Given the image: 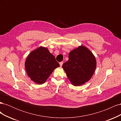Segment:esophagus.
Listing matches in <instances>:
<instances>
[{
	"label": "esophagus",
	"instance_id": "esophagus-1",
	"mask_svg": "<svg viewBox=\"0 0 121 121\" xmlns=\"http://www.w3.org/2000/svg\"><path fill=\"white\" fill-rule=\"evenodd\" d=\"M64 64V62L63 61H61V62H60V67H61L62 65H63V64Z\"/></svg>",
	"mask_w": 121,
	"mask_h": 121
}]
</instances>
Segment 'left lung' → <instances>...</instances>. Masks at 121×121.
Wrapping results in <instances>:
<instances>
[{
  "label": "left lung",
  "instance_id": "obj_1",
  "mask_svg": "<svg viewBox=\"0 0 121 121\" xmlns=\"http://www.w3.org/2000/svg\"><path fill=\"white\" fill-rule=\"evenodd\" d=\"M96 67L95 58L84 46L72 50L69 54V60L62 66L68 79L74 86L81 85L88 81Z\"/></svg>",
  "mask_w": 121,
  "mask_h": 121
}]
</instances>
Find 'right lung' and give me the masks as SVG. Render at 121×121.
Instances as JSON below:
<instances>
[{
    "instance_id": "1",
    "label": "right lung",
    "mask_w": 121,
    "mask_h": 121,
    "mask_svg": "<svg viewBox=\"0 0 121 121\" xmlns=\"http://www.w3.org/2000/svg\"><path fill=\"white\" fill-rule=\"evenodd\" d=\"M60 67L56 58L48 49L40 47L29 54L25 61L28 76L38 84L44 83L54 69Z\"/></svg>"
}]
</instances>
